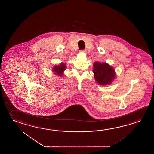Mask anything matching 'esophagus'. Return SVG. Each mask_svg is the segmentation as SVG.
<instances>
[{"instance_id": "esophagus-1", "label": "esophagus", "mask_w": 154, "mask_h": 154, "mask_svg": "<svg viewBox=\"0 0 154 154\" xmlns=\"http://www.w3.org/2000/svg\"><path fill=\"white\" fill-rule=\"evenodd\" d=\"M80 51L82 52H86V50L84 49V50H82Z\"/></svg>"}]
</instances>
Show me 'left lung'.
<instances>
[{"label":"left lung","instance_id":"left-lung-1","mask_svg":"<svg viewBox=\"0 0 154 154\" xmlns=\"http://www.w3.org/2000/svg\"><path fill=\"white\" fill-rule=\"evenodd\" d=\"M93 72L97 82L100 85L110 84L115 77V70L106 63L95 62Z\"/></svg>","mask_w":154,"mask_h":154}]
</instances>
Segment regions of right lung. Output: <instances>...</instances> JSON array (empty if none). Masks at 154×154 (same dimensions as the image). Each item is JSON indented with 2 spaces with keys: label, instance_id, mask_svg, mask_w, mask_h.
<instances>
[{
  "label": "right lung",
  "instance_id": "obj_1",
  "mask_svg": "<svg viewBox=\"0 0 154 154\" xmlns=\"http://www.w3.org/2000/svg\"><path fill=\"white\" fill-rule=\"evenodd\" d=\"M66 69V66L65 64H60V66H55L54 68H53V71L55 72V74H57V75L61 76L63 74L64 70Z\"/></svg>",
  "mask_w": 154,
  "mask_h": 154
}]
</instances>
